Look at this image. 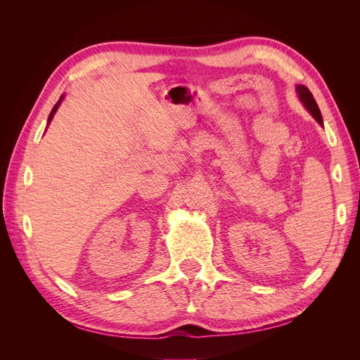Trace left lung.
Segmentation results:
<instances>
[{"instance_id":"left-lung-1","label":"left lung","mask_w":360,"mask_h":360,"mask_svg":"<svg viewBox=\"0 0 360 360\" xmlns=\"http://www.w3.org/2000/svg\"><path fill=\"white\" fill-rule=\"evenodd\" d=\"M296 93H297V97H299V101L302 102V105L307 108V111L317 120V123L320 124V126H323V118H321V112H320V110H319V105H317V102H315V99H314V96H312V93L307 89V86L304 85H296Z\"/></svg>"}]
</instances>
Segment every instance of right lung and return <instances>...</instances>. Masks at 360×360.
Returning <instances> with one entry per match:
<instances>
[{"instance_id": "right-lung-1", "label": "right lung", "mask_w": 360, "mask_h": 360, "mask_svg": "<svg viewBox=\"0 0 360 360\" xmlns=\"http://www.w3.org/2000/svg\"><path fill=\"white\" fill-rule=\"evenodd\" d=\"M64 101V94H61V97H60V101L56 103V106H53V110L51 111V114H49V117H48V126H49V123L52 122V118H53V115H56V112H57V110L60 108V105H61V102Z\"/></svg>"}]
</instances>
